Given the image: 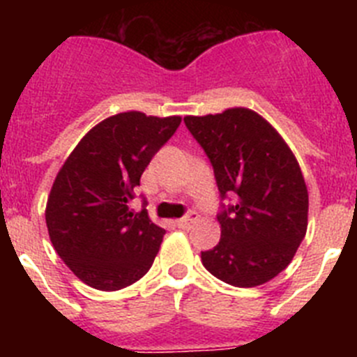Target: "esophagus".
Returning <instances> with one entry per match:
<instances>
[{
    "mask_svg": "<svg viewBox=\"0 0 357 357\" xmlns=\"http://www.w3.org/2000/svg\"><path fill=\"white\" fill-rule=\"evenodd\" d=\"M197 220H198V213H195V211H189L185 216H182L181 220H176V225L181 227V229H189V227L193 225Z\"/></svg>",
    "mask_w": 357,
    "mask_h": 357,
    "instance_id": "1",
    "label": "esophagus"
}]
</instances>
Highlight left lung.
<instances>
[{
  "instance_id": "1",
  "label": "left lung",
  "mask_w": 357,
  "mask_h": 357,
  "mask_svg": "<svg viewBox=\"0 0 357 357\" xmlns=\"http://www.w3.org/2000/svg\"><path fill=\"white\" fill-rule=\"evenodd\" d=\"M185 127L214 169L222 238L202 252L204 266L227 284L254 288L279 275L307 230V188L275 128L250 109L185 116Z\"/></svg>"
}]
</instances>
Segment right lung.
<instances>
[{"mask_svg":"<svg viewBox=\"0 0 357 357\" xmlns=\"http://www.w3.org/2000/svg\"><path fill=\"white\" fill-rule=\"evenodd\" d=\"M181 121L135 110L110 116L82 137L56 175L46 206L50 239L91 288H127L153 264L166 230L127 204Z\"/></svg>","mask_w":357,"mask_h":357,"instance_id":"add662e5","label":"right lung"}]
</instances>
